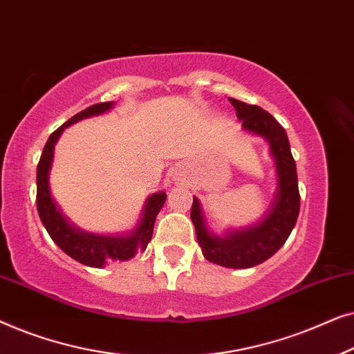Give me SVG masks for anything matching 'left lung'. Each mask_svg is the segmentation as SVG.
Returning a JSON list of instances; mask_svg holds the SVG:
<instances>
[{"label":"left lung","mask_w":354,"mask_h":354,"mask_svg":"<svg viewBox=\"0 0 354 354\" xmlns=\"http://www.w3.org/2000/svg\"><path fill=\"white\" fill-rule=\"evenodd\" d=\"M229 101L236 111V118L243 120L241 125L246 132L263 137L269 143L277 171V192L269 212L259 224L225 232L224 236L214 235L209 230L196 196H193L190 217L196 230L198 245L207 261L230 269H246L268 261L292 234L299 214L298 176L287 132L282 125L259 106L246 104L235 98H229Z\"/></svg>","instance_id":"8db88e82"}]
</instances>
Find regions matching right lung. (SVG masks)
<instances>
[{
  "mask_svg": "<svg viewBox=\"0 0 354 354\" xmlns=\"http://www.w3.org/2000/svg\"><path fill=\"white\" fill-rule=\"evenodd\" d=\"M113 101L108 103H98L90 106L74 118H71L66 124L55 130L48 138L43 148L40 162L37 166V209L38 216L48 230L53 241L64 251L72 259L79 263L90 266V268H104L115 261H127L133 258L138 251L147 248L149 240L153 236L154 221H156L158 212L161 211L164 203H166V193H154L145 203V209L140 217V222L132 234L129 235H100L91 234V232L82 230L72 224L53 200L50 190V169L53 162V154H55V145L66 127L79 122L82 119L91 118V115H100L113 108Z\"/></svg>",
  "mask_w": 354,
  "mask_h": 354,
  "instance_id": "add662e5",
  "label": "right lung"
}]
</instances>
